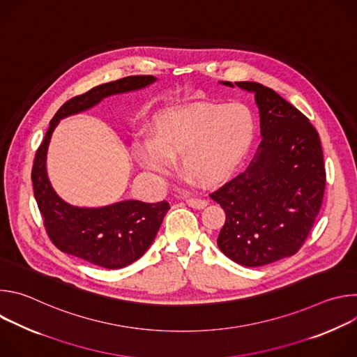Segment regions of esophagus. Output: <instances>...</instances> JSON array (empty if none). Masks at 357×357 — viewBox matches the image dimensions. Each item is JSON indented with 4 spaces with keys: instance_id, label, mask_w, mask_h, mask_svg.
Listing matches in <instances>:
<instances>
[{
    "instance_id": "obj_1",
    "label": "esophagus",
    "mask_w": 357,
    "mask_h": 357,
    "mask_svg": "<svg viewBox=\"0 0 357 357\" xmlns=\"http://www.w3.org/2000/svg\"><path fill=\"white\" fill-rule=\"evenodd\" d=\"M186 205H189L190 208L195 209H203L208 205V200L206 199H200V197H186Z\"/></svg>"
}]
</instances>
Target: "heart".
Instances as JSON below:
<instances>
[{
    "instance_id": "obj_1",
    "label": "heart",
    "mask_w": 357,
    "mask_h": 357,
    "mask_svg": "<svg viewBox=\"0 0 357 357\" xmlns=\"http://www.w3.org/2000/svg\"><path fill=\"white\" fill-rule=\"evenodd\" d=\"M256 121L241 103L190 105L162 110L152 120V138L135 139L131 154L145 171L162 175L179 157L183 172L203 185L229 176L254 138Z\"/></svg>"
}]
</instances>
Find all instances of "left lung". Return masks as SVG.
I'll return each instance as SVG.
<instances>
[{"label":"left lung","mask_w":357,"mask_h":357,"mask_svg":"<svg viewBox=\"0 0 357 357\" xmlns=\"http://www.w3.org/2000/svg\"><path fill=\"white\" fill-rule=\"evenodd\" d=\"M236 86L254 93L263 139L247 169L211 195L226 213L218 245L240 266L261 267L307 240L322 206L324 152L315 127L278 93L256 82Z\"/></svg>","instance_id":"left-lung-1"}]
</instances>
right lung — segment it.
I'll return each mask as SVG.
<instances>
[{
  "label": "right lung",
  "mask_w": 357,
  "mask_h": 357,
  "mask_svg": "<svg viewBox=\"0 0 357 357\" xmlns=\"http://www.w3.org/2000/svg\"><path fill=\"white\" fill-rule=\"evenodd\" d=\"M155 80L154 76H128L70 98L50 120L36 151L32 185L49 238L61 251L97 267L117 270L137 261L154 241L169 203L121 200L101 208L70 205L58 196L47 178L46 154L50 137L62 119L86 112L109 96L139 90Z\"/></svg>",
  "instance_id": "right-lung-1"
}]
</instances>
